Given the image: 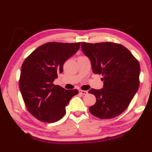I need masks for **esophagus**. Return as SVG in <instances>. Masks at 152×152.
<instances>
[{
  "label": "esophagus",
  "mask_w": 152,
  "mask_h": 152,
  "mask_svg": "<svg viewBox=\"0 0 152 152\" xmlns=\"http://www.w3.org/2000/svg\"><path fill=\"white\" fill-rule=\"evenodd\" d=\"M79 92H80V93L81 94H83V95L88 94V91H82V90H80Z\"/></svg>",
  "instance_id": "esophagus-1"
}]
</instances>
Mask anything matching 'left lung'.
<instances>
[{"label":"left lung","instance_id":"1","mask_svg":"<svg viewBox=\"0 0 152 152\" xmlns=\"http://www.w3.org/2000/svg\"><path fill=\"white\" fill-rule=\"evenodd\" d=\"M81 48L91 61L92 72L101 74L104 81L102 88L88 91L96 99L89 111L101 119L118 116L128 107L139 88L140 63L119 43L82 42Z\"/></svg>","mask_w":152,"mask_h":152}]
</instances>
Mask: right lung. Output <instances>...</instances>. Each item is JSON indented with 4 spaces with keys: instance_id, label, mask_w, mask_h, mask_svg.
Instances as JSON below:
<instances>
[{
    "instance_id": "1",
    "label": "right lung",
    "mask_w": 152,
    "mask_h": 152,
    "mask_svg": "<svg viewBox=\"0 0 152 152\" xmlns=\"http://www.w3.org/2000/svg\"><path fill=\"white\" fill-rule=\"evenodd\" d=\"M80 42H48L34 50L21 66L19 88L27 109L36 119L54 123L66 114V107L76 89L66 90L53 84L69 58L79 50Z\"/></svg>"
}]
</instances>
